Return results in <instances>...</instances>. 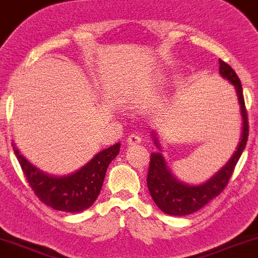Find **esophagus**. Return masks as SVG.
I'll use <instances>...</instances> for the list:
<instances>
[{"label": "esophagus", "instance_id": "esophagus-1", "mask_svg": "<svg viewBox=\"0 0 258 258\" xmlns=\"http://www.w3.org/2000/svg\"><path fill=\"white\" fill-rule=\"evenodd\" d=\"M141 142H142V138H141V136H138V135H131L128 138H127V144H128L130 147L141 144Z\"/></svg>", "mask_w": 258, "mask_h": 258}]
</instances>
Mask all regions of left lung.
<instances>
[{
    "label": "left lung",
    "instance_id": "8db88e82",
    "mask_svg": "<svg viewBox=\"0 0 258 258\" xmlns=\"http://www.w3.org/2000/svg\"><path fill=\"white\" fill-rule=\"evenodd\" d=\"M219 71L221 77L227 79L231 84H233L235 92H237L238 102L240 105V115L241 120H243L240 142H239L237 149H235L231 159L228 160V162L221 169H219V172H216L215 174L202 184L191 185L181 181L173 174L169 166L167 164L166 159L161 154L162 147L160 144L156 131L151 132V138H153L156 148L159 149V153L151 154L147 184L155 204L168 215H190V214L197 212L209 203L213 198L219 196L223 188L226 187V185L228 184L235 164L238 163L245 149V145H246L247 136H249V125H247V114L246 109H245L243 88H241L240 80L229 64L222 60H219Z\"/></svg>",
    "mask_w": 258,
    "mask_h": 258
}]
</instances>
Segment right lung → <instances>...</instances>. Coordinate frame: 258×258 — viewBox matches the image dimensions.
<instances>
[{"label":"right lung","instance_id":"right-lung-1","mask_svg":"<svg viewBox=\"0 0 258 258\" xmlns=\"http://www.w3.org/2000/svg\"><path fill=\"white\" fill-rule=\"evenodd\" d=\"M13 150L31 188L43 203L60 212L80 213L97 200L108 166L120 151V143L99 151L82 168L66 175L43 172L25 159L14 144Z\"/></svg>","mask_w":258,"mask_h":258}]
</instances>
